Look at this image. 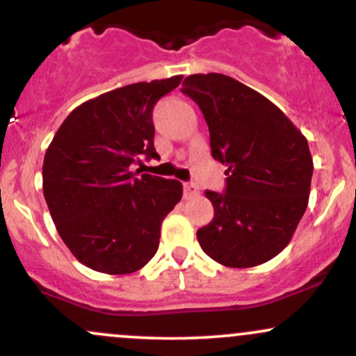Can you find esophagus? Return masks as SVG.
<instances>
[{
    "label": "esophagus",
    "instance_id": "esophagus-1",
    "mask_svg": "<svg viewBox=\"0 0 356 356\" xmlns=\"http://www.w3.org/2000/svg\"><path fill=\"white\" fill-rule=\"evenodd\" d=\"M199 194V187L192 182L184 184V199H192Z\"/></svg>",
    "mask_w": 356,
    "mask_h": 356
}]
</instances>
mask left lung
I'll return each instance as SVG.
<instances>
[{
	"mask_svg": "<svg viewBox=\"0 0 356 356\" xmlns=\"http://www.w3.org/2000/svg\"><path fill=\"white\" fill-rule=\"evenodd\" d=\"M182 93L201 108L212 157L229 175L226 192L206 191L214 218L197 231L199 244L227 268L266 263L288 246L308 206V140L273 102L227 75H191Z\"/></svg>",
	"mask_w": 356,
	"mask_h": 356,
	"instance_id": "8db88e82",
	"label": "left lung"
}]
</instances>
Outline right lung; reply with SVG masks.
Here are the masks:
<instances>
[{"label": "right lung", "mask_w": 356, "mask_h": 356, "mask_svg": "<svg viewBox=\"0 0 356 356\" xmlns=\"http://www.w3.org/2000/svg\"><path fill=\"white\" fill-rule=\"evenodd\" d=\"M182 75L102 93L65 118L43 161V195L60 238L81 264L107 275L144 268L159 248L182 184L132 165L157 157L152 110Z\"/></svg>", "instance_id": "right-lung-1"}]
</instances>
